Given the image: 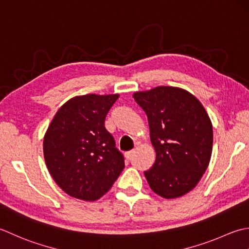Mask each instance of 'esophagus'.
I'll list each match as a JSON object with an SVG mask.
<instances>
[{
  "instance_id": "obj_1",
  "label": "esophagus",
  "mask_w": 249,
  "mask_h": 249,
  "mask_svg": "<svg viewBox=\"0 0 249 249\" xmlns=\"http://www.w3.org/2000/svg\"><path fill=\"white\" fill-rule=\"evenodd\" d=\"M134 153L135 151L134 150H130V151H126V153L124 154V156H125V158L128 159V160H130L131 158H132V156L134 155Z\"/></svg>"
}]
</instances>
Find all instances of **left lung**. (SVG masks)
Returning <instances> with one entry per match:
<instances>
[{
  "label": "left lung",
  "instance_id": "1",
  "mask_svg": "<svg viewBox=\"0 0 249 249\" xmlns=\"http://www.w3.org/2000/svg\"><path fill=\"white\" fill-rule=\"evenodd\" d=\"M147 116L156 151L151 169L144 172L149 187L164 199L188 194L209 166L213 125L204 106L189 91L159 86L133 93Z\"/></svg>",
  "mask_w": 249,
  "mask_h": 249
}]
</instances>
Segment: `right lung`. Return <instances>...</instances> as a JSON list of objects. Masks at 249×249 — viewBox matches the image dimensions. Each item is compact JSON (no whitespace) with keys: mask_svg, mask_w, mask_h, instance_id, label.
<instances>
[{"mask_svg":"<svg viewBox=\"0 0 249 249\" xmlns=\"http://www.w3.org/2000/svg\"><path fill=\"white\" fill-rule=\"evenodd\" d=\"M119 94H86L70 99L55 113L45 133L44 158L65 194L99 200L124 167V156L104 121Z\"/></svg>","mask_w":249,"mask_h":249,"instance_id":"right-lung-1","label":"right lung"}]
</instances>
